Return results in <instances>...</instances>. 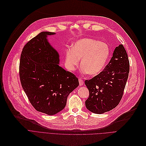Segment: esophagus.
<instances>
[{
	"label": "esophagus",
	"instance_id": "esophagus-1",
	"mask_svg": "<svg viewBox=\"0 0 146 146\" xmlns=\"http://www.w3.org/2000/svg\"><path fill=\"white\" fill-rule=\"evenodd\" d=\"M79 84L80 86H82L83 84H84V81H83L82 79L81 78H79Z\"/></svg>",
	"mask_w": 146,
	"mask_h": 146
}]
</instances>
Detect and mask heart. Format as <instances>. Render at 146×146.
<instances>
[{
    "mask_svg": "<svg viewBox=\"0 0 146 146\" xmlns=\"http://www.w3.org/2000/svg\"><path fill=\"white\" fill-rule=\"evenodd\" d=\"M109 55L110 48L106 43L93 38H84L66 51V65L70 71H74L81 58L82 72L98 75L105 69Z\"/></svg>",
    "mask_w": 146,
    "mask_h": 146,
    "instance_id": "1",
    "label": "heart"
}]
</instances>
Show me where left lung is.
Here are the masks:
<instances>
[{"mask_svg":"<svg viewBox=\"0 0 146 146\" xmlns=\"http://www.w3.org/2000/svg\"><path fill=\"white\" fill-rule=\"evenodd\" d=\"M129 72L128 54L122 44L116 47L109 64L93 78L85 81L89 90L86 106L90 111L102 114L116 107L123 96Z\"/></svg>","mask_w":146,"mask_h":146,"instance_id":"obj_1","label":"left lung"}]
</instances>
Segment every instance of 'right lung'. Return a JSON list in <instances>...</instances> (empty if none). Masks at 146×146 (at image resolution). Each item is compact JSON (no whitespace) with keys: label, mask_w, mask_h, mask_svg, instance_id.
Listing matches in <instances>:
<instances>
[{"label":"right lung","mask_w":146,"mask_h":146,"mask_svg":"<svg viewBox=\"0 0 146 146\" xmlns=\"http://www.w3.org/2000/svg\"><path fill=\"white\" fill-rule=\"evenodd\" d=\"M52 32H41L24 46L19 74L23 90L38 112L56 114L66 106L69 93L79 86L78 79L58 64V53L47 41Z\"/></svg>","instance_id":"obj_1"}]
</instances>
